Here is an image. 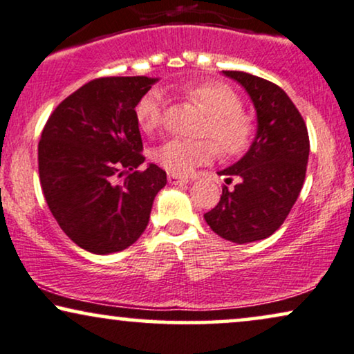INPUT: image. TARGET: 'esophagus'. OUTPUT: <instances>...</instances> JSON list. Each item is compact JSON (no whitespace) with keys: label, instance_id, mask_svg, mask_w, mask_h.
Wrapping results in <instances>:
<instances>
[{"label":"esophagus","instance_id":"1","mask_svg":"<svg viewBox=\"0 0 354 354\" xmlns=\"http://www.w3.org/2000/svg\"><path fill=\"white\" fill-rule=\"evenodd\" d=\"M168 183L169 185H186L187 180L186 178L176 176V174H168Z\"/></svg>","mask_w":354,"mask_h":354}]
</instances>
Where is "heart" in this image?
Instances as JSON below:
<instances>
[{
	"label": "heart",
	"instance_id": "obj_1",
	"mask_svg": "<svg viewBox=\"0 0 354 354\" xmlns=\"http://www.w3.org/2000/svg\"><path fill=\"white\" fill-rule=\"evenodd\" d=\"M180 93L207 114L203 136L209 138H169L153 150V160L176 176L189 174L199 165L216 158L218 149L229 158L247 153L257 136V124L241 107L235 89L218 82L181 84ZM165 100L160 89H149L136 104V120L144 132H153L163 122ZM216 142H214L213 140ZM219 147H217L216 145Z\"/></svg>",
	"mask_w": 354,
	"mask_h": 354
}]
</instances>
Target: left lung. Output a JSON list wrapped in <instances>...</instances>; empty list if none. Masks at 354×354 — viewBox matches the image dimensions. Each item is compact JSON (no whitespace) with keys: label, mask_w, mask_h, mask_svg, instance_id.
<instances>
[{"label":"left lung","mask_w":354,"mask_h":354,"mask_svg":"<svg viewBox=\"0 0 354 354\" xmlns=\"http://www.w3.org/2000/svg\"><path fill=\"white\" fill-rule=\"evenodd\" d=\"M247 89L258 115V132L247 155L218 174L239 183L222 187L218 204L204 214L218 236L234 243L263 240L283 225L306 180L307 125L277 84L245 71H223Z\"/></svg>","instance_id":"left-lung-1"}]
</instances>
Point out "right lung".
Instances as JSON below:
<instances>
[{
	"label": "right lung",
	"instance_id": "1",
	"mask_svg": "<svg viewBox=\"0 0 354 354\" xmlns=\"http://www.w3.org/2000/svg\"><path fill=\"white\" fill-rule=\"evenodd\" d=\"M155 78L104 77L58 104L39 142L44 198L60 229L86 252H122L144 234L167 173L145 162L137 101Z\"/></svg>",
	"mask_w": 354,
	"mask_h": 354
}]
</instances>
